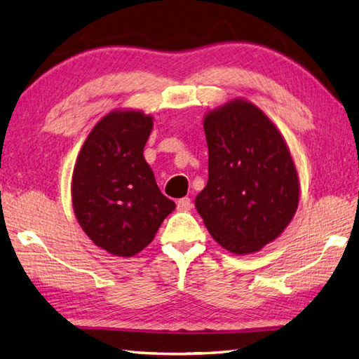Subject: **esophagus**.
Returning <instances> with one entry per match:
<instances>
[{"label":"esophagus","instance_id":"34e87169","mask_svg":"<svg viewBox=\"0 0 359 359\" xmlns=\"http://www.w3.org/2000/svg\"><path fill=\"white\" fill-rule=\"evenodd\" d=\"M193 207L190 198H182L177 201V210L180 212H188Z\"/></svg>","mask_w":359,"mask_h":359}]
</instances>
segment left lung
Here are the masks:
<instances>
[{
    "instance_id": "1",
    "label": "left lung",
    "mask_w": 359,
    "mask_h": 359,
    "mask_svg": "<svg viewBox=\"0 0 359 359\" xmlns=\"http://www.w3.org/2000/svg\"><path fill=\"white\" fill-rule=\"evenodd\" d=\"M204 130L208 180L194 204L221 246L256 252L297 212L299 184L289 149L269 117L246 100L208 113Z\"/></svg>"
}]
</instances>
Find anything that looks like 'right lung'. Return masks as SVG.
Returning a JSON list of instances; mask_svg holds the SVG:
<instances>
[{"label":"right lung","instance_id":"add662e5","mask_svg":"<svg viewBox=\"0 0 359 359\" xmlns=\"http://www.w3.org/2000/svg\"><path fill=\"white\" fill-rule=\"evenodd\" d=\"M152 127V117L141 111L109 113L89 133L75 163V217L88 237L114 256L144 250L175 208L142 155Z\"/></svg>","mask_w":359,"mask_h":359}]
</instances>
